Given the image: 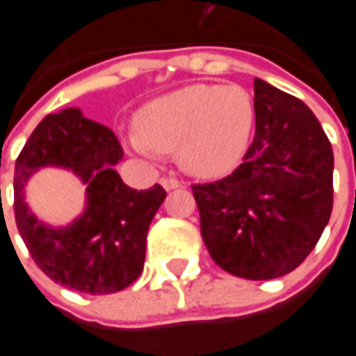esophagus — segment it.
Wrapping results in <instances>:
<instances>
[{
  "label": "esophagus",
  "mask_w": 356,
  "mask_h": 356,
  "mask_svg": "<svg viewBox=\"0 0 356 356\" xmlns=\"http://www.w3.org/2000/svg\"><path fill=\"white\" fill-rule=\"evenodd\" d=\"M162 186L165 188V191H173V188H179V186H181V183H179L175 177H163Z\"/></svg>",
  "instance_id": "esophagus-1"
}]
</instances>
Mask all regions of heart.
I'll use <instances>...</instances> for the list:
<instances>
[{
    "label": "heart",
    "instance_id": "b5f03b06",
    "mask_svg": "<svg viewBox=\"0 0 356 356\" xmlns=\"http://www.w3.org/2000/svg\"><path fill=\"white\" fill-rule=\"evenodd\" d=\"M255 125V102L242 86L196 83L162 95L137 114L135 152H177L196 177H223L246 152Z\"/></svg>",
    "mask_w": 356,
    "mask_h": 356
}]
</instances>
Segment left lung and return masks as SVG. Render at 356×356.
<instances>
[{"mask_svg": "<svg viewBox=\"0 0 356 356\" xmlns=\"http://www.w3.org/2000/svg\"><path fill=\"white\" fill-rule=\"evenodd\" d=\"M255 135L236 170L193 185L211 259L248 280L298 268L328 225L334 152L305 102L254 80Z\"/></svg>", "mask_w": 356, "mask_h": 356, "instance_id": "obj_1", "label": "left lung"}]
</instances>
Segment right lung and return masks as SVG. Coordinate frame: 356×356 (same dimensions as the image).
Masks as SVG:
<instances>
[{
  "mask_svg": "<svg viewBox=\"0 0 356 356\" xmlns=\"http://www.w3.org/2000/svg\"><path fill=\"white\" fill-rule=\"evenodd\" d=\"M124 148L106 125L78 108L49 114L38 124L15 165V219L35 265L51 280L83 293H114L145 267L147 232L165 198L160 185L127 186L114 170ZM66 167L88 185L86 211L65 229L38 222L22 188L40 167Z\"/></svg>",
  "mask_w": 356,
  "mask_h": 356,
  "instance_id": "obj_1",
  "label": "right lung"
}]
</instances>
